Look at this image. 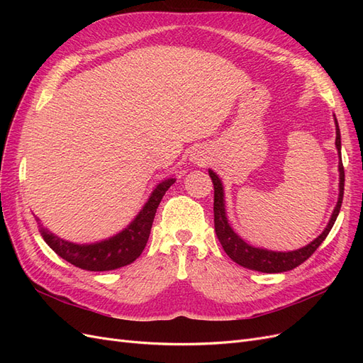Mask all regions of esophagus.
<instances>
[{"mask_svg":"<svg viewBox=\"0 0 363 363\" xmlns=\"http://www.w3.org/2000/svg\"><path fill=\"white\" fill-rule=\"evenodd\" d=\"M191 160L195 164H199V167H203V164H206V159L203 157V155H200V152H194V155L191 156Z\"/></svg>","mask_w":363,"mask_h":363,"instance_id":"obj_1","label":"esophagus"}]
</instances>
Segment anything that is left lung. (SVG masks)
<instances>
[{"mask_svg":"<svg viewBox=\"0 0 363 363\" xmlns=\"http://www.w3.org/2000/svg\"><path fill=\"white\" fill-rule=\"evenodd\" d=\"M335 124H336V148L339 151L340 156V131L337 121L335 118ZM208 175H211L212 183H213V189H215V199H213V213H215V232L216 236L221 242L224 251L227 252V256L236 262L238 265L252 269V271H260V272H284L294 269L298 265H301L303 262L309 259L316 248L323 244V240L327 238V235L330 233V230L336 221V218L340 211V204H342L344 199V182H345V174H344V164L342 162H339V199L337 204L333 211V215L328 221V225L325 227L324 232L318 236L313 242L309 245H306L300 250L295 251H288V252H280V251H269V250H263V248H255L248 245L245 240L240 239L235 232L233 228L228 225L227 216H225V207H224V191H223V183L218 179V175L208 169Z\"/></svg>","mask_w":363,"mask_h":363,"instance_id":"1","label":"left lung"}]
</instances>
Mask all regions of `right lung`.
I'll return each instance as SVG.
<instances>
[{"label":"right lung","mask_w":363,"mask_h":363,"mask_svg":"<svg viewBox=\"0 0 363 363\" xmlns=\"http://www.w3.org/2000/svg\"><path fill=\"white\" fill-rule=\"evenodd\" d=\"M174 182L175 179L162 182L155 192L151 194L150 200L135 218V221L123 232L111 239L103 240V242L92 245H77L54 236L52 233L47 232L45 228H40L42 238L51 250L56 251V255L82 269L111 271L127 267L130 263H133L144 251L157 207L164 192L171 188ZM36 221H39V219H36Z\"/></svg>","instance_id":"add662e5"}]
</instances>
